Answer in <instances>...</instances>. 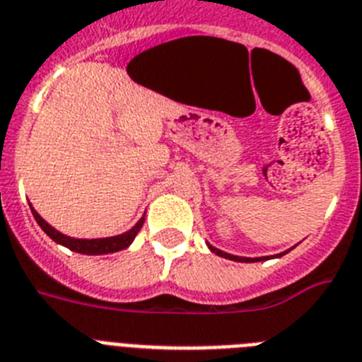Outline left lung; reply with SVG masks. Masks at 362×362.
I'll return each mask as SVG.
<instances>
[{"mask_svg":"<svg viewBox=\"0 0 362 362\" xmlns=\"http://www.w3.org/2000/svg\"><path fill=\"white\" fill-rule=\"evenodd\" d=\"M209 249H211L214 255L221 256V258H228V260H234V262H262L265 260L267 256H264V258H243V256H234V255H228V252H223V251H219V249H216V247L209 245ZM282 255H286V252H282ZM280 255V256H282Z\"/></svg>","mask_w":362,"mask_h":362,"instance_id":"obj_1","label":"left lung"}]
</instances>
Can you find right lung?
<instances>
[{"mask_svg": "<svg viewBox=\"0 0 362 362\" xmlns=\"http://www.w3.org/2000/svg\"><path fill=\"white\" fill-rule=\"evenodd\" d=\"M30 211H33L34 219H36L40 227L43 228V233L47 234L51 240H54V242L60 243V245L67 247L71 251L80 252V255H107V252L122 251V249H126L129 243L134 242V238L137 236V233L141 230V227H143L144 223V218H141L134 228H129L128 233L119 234V236L98 238V240H76V238H69L66 236V234L58 233L57 228H52L38 212L34 211V209H30Z\"/></svg>", "mask_w": 362, "mask_h": 362, "instance_id": "right-lung-1", "label": "right lung"}]
</instances>
